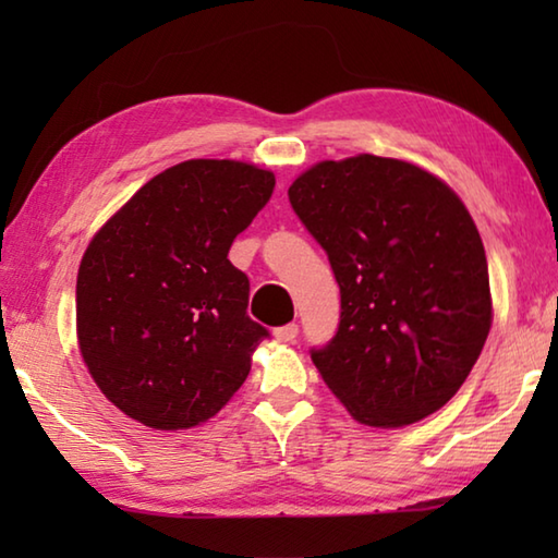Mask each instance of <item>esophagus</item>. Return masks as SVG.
Returning <instances> with one entry per match:
<instances>
[{"label": "esophagus", "instance_id": "34e87169", "mask_svg": "<svg viewBox=\"0 0 558 558\" xmlns=\"http://www.w3.org/2000/svg\"><path fill=\"white\" fill-rule=\"evenodd\" d=\"M272 337L278 339V342H292V339L298 337V325L290 323V325H282L272 329Z\"/></svg>", "mask_w": 558, "mask_h": 558}]
</instances>
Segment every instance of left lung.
I'll return each instance as SVG.
<instances>
[{
	"instance_id": "1",
	"label": "left lung",
	"mask_w": 558,
	"mask_h": 558,
	"mask_svg": "<svg viewBox=\"0 0 558 558\" xmlns=\"http://www.w3.org/2000/svg\"><path fill=\"white\" fill-rule=\"evenodd\" d=\"M288 196L342 295L337 335L310 352L325 384L376 428L442 409L493 325L483 239L465 204L426 169L376 155L310 167Z\"/></svg>"
}]
</instances>
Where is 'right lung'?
Instances as JSON below:
<instances>
[{
	"instance_id": "1",
	"label": "right lung",
	"mask_w": 558,
	"mask_h": 558,
	"mask_svg": "<svg viewBox=\"0 0 558 558\" xmlns=\"http://www.w3.org/2000/svg\"><path fill=\"white\" fill-rule=\"evenodd\" d=\"M276 177L233 159L165 169L93 235L75 282L81 356L110 403L155 430L199 426L241 389L253 323L235 235Z\"/></svg>"
}]
</instances>
